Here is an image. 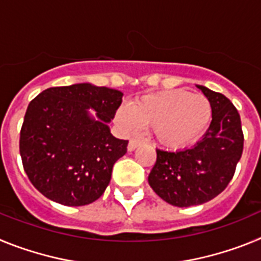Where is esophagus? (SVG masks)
<instances>
[{
    "instance_id": "1",
    "label": "esophagus",
    "mask_w": 261,
    "mask_h": 261,
    "mask_svg": "<svg viewBox=\"0 0 261 261\" xmlns=\"http://www.w3.org/2000/svg\"><path fill=\"white\" fill-rule=\"evenodd\" d=\"M140 144H141V140H140V138H132L128 144V151H133Z\"/></svg>"
}]
</instances>
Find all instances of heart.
Returning <instances> with one entry per match:
<instances>
[{
  "label": "heart",
  "instance_id": "obj_1",
  "mask_svg": "<svg viewBox=\"0 0 261 261\" xmlns=\"http://www.w3.org/2000/svg\"><path fill=\"white\" fill-rule=\"evenodd\" d=\"M213 117L211 102L204 95H192L183 89L145 95L120 108L116 121L128 133H137L141 126H153L161 145L180 149L193 144L208 130Z\"/></svg>",
  "mask_w": 261,
  "mask_h": 261
}]
</instances>
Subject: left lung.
Masks as SVG:
<instances>
[{
	"label": "left lung",
	"instance_id": "1",
	"mask_svg": "<svg viewBox=\"0 0 261 261\" xmlns=\"http://www.w3.org/2000/svg\"><path fill=\"white\" fill-rule=\"evenodd\" d=\"M197 87L213 108L209 129L190 149H156V162L147 177L161 199L179 208L201 205L220 195L234 176L243 151L244 137L237 108L222 94Z\"/></svg>",
	"mask_w": 261,
	"mask_h": 261
}]
</instances>
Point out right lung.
Masks as SVG:
<instances>
[{
  "mask_svg": "<svg viewBox=\"0 0 261 261\" xmlns=\"http://www.w3.org/2000/svg\"><path fill=\"white\" fill-rule=\"evenodd\" d=\"M123 100L119 90L91 84L49 87L27 107L19 151L30 181L47 199L66 206L98 200L128 141L114 137L108 123ZM97 111L98 119L88 115Z\"/></svg>",
  "mask_w": 261,
  "mask_h": 261,
  "instance_id": "add662e5",
  "label": "right lung"
}]
</instances>
